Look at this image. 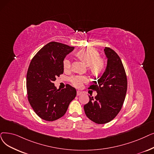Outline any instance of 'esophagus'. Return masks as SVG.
<instances>
[{"mask_svg":"<svg viewBox=\"0 0 154 154\" xmlns=\"http://www.w3.org/2000/svg\"><path fill=\"white\" fill-rule=\"evenodd\" d=\"M82 94V93L81 91H77V96H81V95Z\"/></svg>","mask_w":154,"mask_h":154,"instance_id":"obj_1","label":"esophagus"}]
</instances>
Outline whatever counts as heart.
<instances>
[{"label": "heart", "mask_w": 154, "mask_h": 154, "mask_svg": "<svg viewBox=\"0 0 154 154\" xmlns=\"http://www.w3.org/2000/svg\"><path fill=\"white\" fill-rule=\"evenodd\" d=\"M77 57L81 58L85 63L89 66L90 71L94 74H98L101 73L104 69V63L100 60L99 52L91 48H84L79 50L77 53ZM63 69L65 70H69L71 68V62L69 58H65L63 62ZM71 84L77 88H81L84 84L88 82V79L83 75L73 76L70 79Z\"/></svg>", "instance_id": "heart-1"}]
</instances>
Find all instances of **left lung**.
I'll use <instances>...</instances> for the list:
<instances>
[{"mask_svg": "<svg viewBox=\"0 0 154 154\" xmlns=\"http://www.w3.org/2000/svg\"><path fill=\"white\" fill-rule=\"evenodd\" d=\"M104 51L108 58L105 72L89 88L97 94L94 99L89 96V101L84 106L86 116L97 124L108 123L117 116L127 91V78L121 59L110 48L105 47Z\"/></svg>", "mask_w": 154, "mask_h": 154, "instance_id": "obj_1", "label": "left lung"}]
</instances>
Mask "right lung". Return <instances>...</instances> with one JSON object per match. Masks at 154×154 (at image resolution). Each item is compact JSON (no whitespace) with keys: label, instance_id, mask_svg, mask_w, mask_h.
<instances>
[{"label":"right lung","instance_id":"obj_1","mask_svg":"<svg viewBox=\"0 0 154 154\" xmlns=\"http://www.w3.org/2000/svg\"><path fill=\"white\" fill-rule=\"evenodd\" d=\"M74 47L52 42L45 45L31 60L26 76L28 99L36 114L46 121L62 117L77 95L70 85L62 90L53 83L63 72V62Z\"/></svg>","mask_w":154,"mask_h":154}]
</instances>
